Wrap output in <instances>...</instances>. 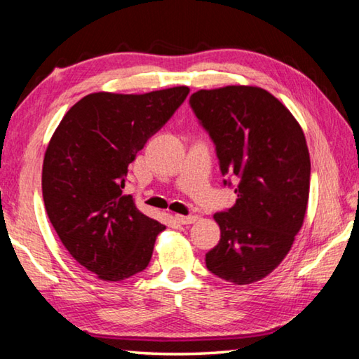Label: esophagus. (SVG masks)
<instances>
[{
    "label": "esophagus",
    "mask_w": 359,
    "mask_h": 359,
    "mask_svg": "<svg viewBox=\"0 0 359 359\" xmlns=\"http://www.w3.org/2000/svg\"><path fill=\"white\" fill-rule=\"evenodd\" d=\"M174 220L180 224H190L196 220V218H194L193 215H174Z\"/></svg>",
    "instance_id": "esophagus-1"
}]
</instances>
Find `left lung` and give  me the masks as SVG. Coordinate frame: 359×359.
Returning <instances> with one entry per match:
<instances>
[{"instance_id": "8db88e82", "label": "left lung", "mask_w": 359, "mask_h": 359, "mask_svg": "<svg viewBox=\"0 0 359 359\" xmlns=\"http://www.w3.org/2000/svg\"><path fill=\"white\" fill-rule=\"evenodd\" d=\"M190 107L215 145L223 185L238 196L214 215L220 241L205 253V266L236 285L261 280L302 226L311 185L306 137L288 109L258 87L199 90Z\"/></svg>"}]
</instances>
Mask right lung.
<instances>
[{"label": "right lung", "instance_id": "1", "mask_svg": "<svg viewBox=\"0 0 359 359\" xmlns=\"http://www.w3.org/2000/svg\"><path fill=\"white\" fill-rule=\"evenodd\" d=\"M188 93V87H174L87 95L66 112L48 142L42 166L48 220L71 257L102 280L142 272L166 228L139 212L123 188L130 163Z\"/></svg>", "mask_w": 359, "mask_h": 359}]
</instances>
